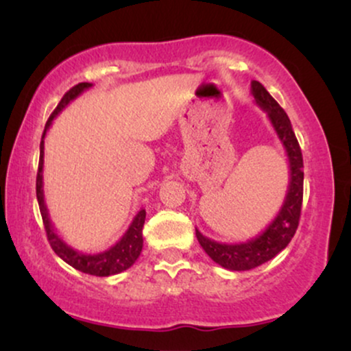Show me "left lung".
Wrapping results in <instances>:
<instances>
[{"label": "left lung", "mask_w": 351, "mask_h": 351, "mask_svg": "<svg viewBox=\"0 0 351 351\" xmlns=\"http://www.w3.org/2000/svg\"><path fill=\"white\" fill-rule=\"evenodd\" d=\"M251 94L257 106L267 114L282 147L285 148L289 168H291V175H289L291 178H289L287 195H285L279 215L274 217L272 223L259 236L252 237L245 243L226 244L216 243V241L201 234L196 229V237H198L204 252L216 264L229 269V271H251L257 265L271 261L282 249L287 247V244L295 234L297 226H299L302 198H304V171H302L304 160H302V152L292 130L291 120H289L284 108L274 100L263 84L257 82V80L251 82Z\"/></svg>", "instance_id": "left-lung-1"}]
</instances>
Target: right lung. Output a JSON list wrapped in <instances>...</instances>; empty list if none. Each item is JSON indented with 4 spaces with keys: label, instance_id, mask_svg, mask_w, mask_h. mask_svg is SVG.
Here are the masks:
<instances>
[{
    "label": "right lung",
    "instance_id": "1",
    "mask_svg": "<svg viewBox=\"0 0 351 351\" xmlns=\"http://www.w3.org/2000/svg\"><path fill=\"white\" fill-rule=\"evenodd\" d=\"M92 84L88 82H80L77 86H74L71 90H67L64 94V97L60 99V102L56 107V110L52 112L49 120H47L46 127H44L43 132V138H41V155H39V168H38V178H36V196H38V203H39V209H41V216H43V223H44V229H46L47 234V241H49L52 251H54L64 263H67L72 265L77 271L84 272V274H90V276H97V277H108V276H115V274H120L123 271H127L128 267L135 264V261L138 259L140 252H142L143 247V236H142V229L145 224V209H140L136 213V216L132 221V224L128 226L127 232L122 236V239L119 243H115L110 249L104 252H97V254H84L80 251H75L74 247H71L69 244H66L62 241V237L58 236L54 226L51 223L49 217V211H47L46 203H44V189H43V167H44V136H46V132L49 130V127L52 125V120L58 117L64 108L67 107V104L72 102L75 97H79L84 90L90 88Z\"/></svg>",
    "mask_w": 351,
    "mask_h": 351
}]
</instances>
